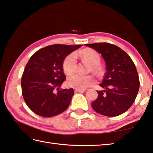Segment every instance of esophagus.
Returning <instances> with one entry per match:
<instances>
[{
  "mask_svg": "<svg viewBox=\"0 0 153 153\" xmlns=\"http://www.w3.org/2000/svg\"><path fill=\"white\" fill-rule=\"evenodd\" d=\"M86 90V89H78V88H75L74 91L75 92H83Z\"/></svg>",
  "mask_w": 153,
  "mask_h": 153,
  "instance_id": "34e87169",
  "label": "esophagus"
}]
</instances>
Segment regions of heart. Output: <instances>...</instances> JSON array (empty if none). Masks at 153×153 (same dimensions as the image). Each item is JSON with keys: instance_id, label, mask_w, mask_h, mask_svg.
I'll list each match as a JSON object with an SVG mask.
<instances>
[{"instance_id": "heart-1", "label": "heart", "mask_w": 153, "mask_h": 153, "mask_svg": "<svg viewBox=\"0 0 153 153\" xmlns=\"http://www.w3.org/2000/svg\"><path fill=\"white\" fill-rule=\"evenodd\" d=\"M80 55L83 59L88 61L92 65L93 70L95 72H100V64L101 58L99 53L92 49L86 48L80 52ZM63 68L65 73L70 74L74 72L77 68V55L71 53L66 56L63 63ZM94 82V77L91 76H84L79 74L70 75L67 79L69 86L78 89H85L90 86Z\"/></svg>"}]
</instances>
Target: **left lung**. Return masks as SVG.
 <instances>
[{
  "label": "left lung",
  "instance_id": "8db88e82",
  "mask_svg": "<svg viewBox=\"0 0 153 153\" xmlns=\"http://www.w3.org/2000/svg\"><path fill=\"white\" fill-rule=\"evenodd\" d=\"M97 51L105 62L106 73L97 91L98 97L91 103L97 113L115 117L130 108L137 97L139 79L135 65L127 53L120 48L109 43L87 44Z\"/></svg>",
  "mask_w": 153,
  "mask_h": 153
}]
</instances>
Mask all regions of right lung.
<instances>
[{
  "label": "right lung",
  "instance_id": "1",
  "mask_svg": "<svg viewBox=\"0 0 153 153\" xmlns=\"http://www.w3.org/2000/svg\"><path fill=\"white\" fill-rule=\"evenodd\" d=\"M81 46L51 45L38 50L30 58L22 74L21 87L26 105L36 114L50 117L67 109L74 92L72 88L59 89L65 80L63 62Z\"/></svg>",
  "mask_w": 153,
  "mask_h": 153
}]
</instances>
